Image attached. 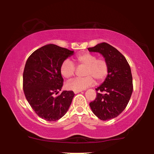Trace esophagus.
Segmentation results:
<instances>
[{
  "mask_svg": "<svg viewBox=\"0 0 154 154\" xmlns=\"http://www.w3.org/2000/svg\"><path fill=\"white\" fill-rule=\"evenodd\" d=\"M82 90H75L74 91V93L75 94H77V93H79V92H82Z\"/></svg>",
  "mask_w": 154,
  "mask_h": 154,
  "instance_id": "obj_1",
  "label": "esophagus"
}]
</instances>
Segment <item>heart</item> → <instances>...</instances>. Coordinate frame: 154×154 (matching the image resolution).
Wrapping results in <instances>:
<instances>
[{"mask_svg":"<svg viewBox=\"0 0 154 154\" xmlns=\"http://www.w3.org/2000/svg\"><path fill=\"white\" fill-rule=\"evenodd\" d=\"M75 61L79 66H85L83 77L76 78L66 84L68 89L71 90H82L94 84L95 79L98 83L104 82L107 77L109 72L108 61L103 58H97V56L90 52H83L77 54ZM76 71L73 62L65 60L62 62L60 72L62 76L69 79L74 76Z\"/></svg>","mask_w":154,"mask_h":154,"instance_id":"obj_1","label":"heart"}]
</instances>
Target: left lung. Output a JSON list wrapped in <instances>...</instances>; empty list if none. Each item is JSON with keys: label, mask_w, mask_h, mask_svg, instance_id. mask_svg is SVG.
I'll use <instances>...</instances> for the list:
<instances>
[{"label": "left lung", "mask_w": 154, "mask_h": 154, "mask_svg": "<svg viewBox=\"0 0 154 154\" xmlns=\"http://www.w3.org/2000/svg\"><path fill=\"white\" fill-rule=\"evenodd\" d=\"M88 50L99 52L109 62L108 76L96 88V99L90 103L96 116L101 120H109L118 117L129 102L133 91L131 69L126 58L108 43H99Z\"/></svg>", "instance_id": "obj_1"}]
</instances>
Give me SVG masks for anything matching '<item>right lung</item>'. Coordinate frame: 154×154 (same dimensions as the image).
Wrapping results in <instances>:
<instances>
[{
	"instance_id": "obj_1",
	"label": "right lung",
	"mask_w": 154,
	"mask_h": 154,
	"mask_svg": "<svg viewBox=\"0 0 154 154\" xmlns=\"http://www.w3.org/2000/svg\"><path fill=\"white\" fill-rule=\"evenodd\" d=\"M74 51L54 44L36 49L28 57L23 72V90L26 100L38 116L49 122L63 117L75 94L63 91L58 94L64 79L60 72L62 62Z\"/></svg>"
}]
</instances>
